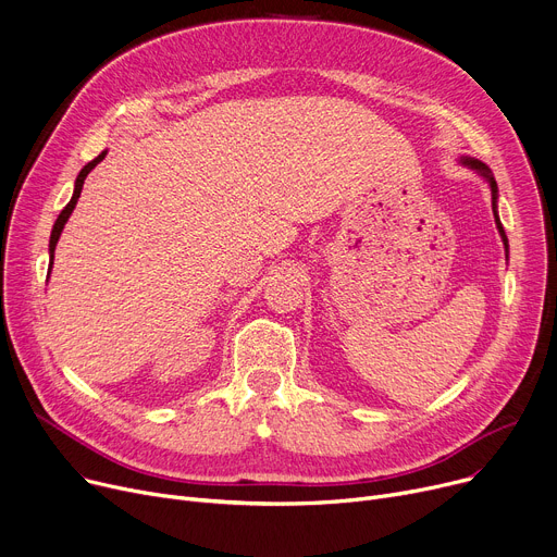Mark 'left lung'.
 I'll use <instances>...</instances> for the list:
<instances>
[{
	"mask_svg": "<svg viewBox=\"0 0 557 557\" xmlns=\"http://www.w3.org/2000/svg\"><path fill=\"white\" fill-rule=\"evenodd\" d=\"M458 162H460L462 166H467V169H472L474 173H479L481 178L487 183V187H490V191H492V212H494V223H496V230H499V234H502V242H504L506 257H508V237H506V230H504L502 219H499V187H496L494 173L490 171V166H487V164H483V162H481V160H476V158H467V156H462Z\"/></svg>",
	"mask_w": 557,
	"mask_h": 557,
	"instance_id": "obj_1",
	"label": "left lung"
}]
</instances>
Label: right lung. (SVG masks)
Listing matches in <instances>:
<instances>
[{
    "instance_id": "1",
    "label": "right lung",
    "mask_w": 557,
    "mask_h": 557,
    "mask_svg": "<svg viewBox=\"0 0 557 557\" xmlns=\"http://www.w3.org/2000/svg\"><path fill=\"white\" fill-rule=\"evenodd\" d=\"M106 158V151L101 153V156H97L92 162H87L83 169H81V173L76 175V183H74V194H72V200L65 205V210L58 214V219H55V223H53V230H51V237H49V259H51V263H53V250H55V244H58V239H61V232H63V227H65V223H67V219L72 216V212H74V208H76V202H78V196H81V189H83V183H85V178H87V173H90L101 160ZM49 271H51V267H49Z\"/></svg>"
}]
</instances>
